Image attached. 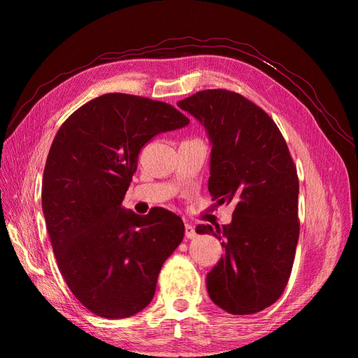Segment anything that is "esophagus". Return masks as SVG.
<instances>
[{"mask_svg":"<svg viewBox=\"0 0 358 358\" xmlns=\"http://www.w3.org/2000/svg\"><path fill=\"white\" fill-rule=\"evenodd\" d=\"M196 231H194V228L192 227V224H189V223H185V236L189 238V239H193V238H196Z\"/></svg>","mask_w":358,"mask_h":358,"instance_id":"34e87169","label":"esophagus"}]
</instances>
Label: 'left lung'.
Listing matches in <instances>:
<instances>
[{"mask_svg":"<svg viewBox=\"0 0 358 358\" xmlns=\"http://www.w3.org/2000/svg\"><path fill=\"white\" fill-rule=\"evenodd\" d=\"M212 142L209 192L234 203L232 222L212 234L224 255L208 274L213 303L232 315L271 306L285 292L299 241V178L287 143L267 113L228 90H203L177 103Z\"/></svg>","mask_w":358,"mask_h":358,"instance_id":"1","label":"left lung"}]
</instances>
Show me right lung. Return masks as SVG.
Masks as SVG:
<instances>
[{
	"instance_id": "add662e5",
	"label": "right lung",
	"mask_w": 358,
	"mask_h": 358,
	"mask_svg": "<svg viewBox=\"0 0 358 358\" xmlns=\"http://www.w3.org/2000/svg\"><path fill=\"white\" fill-rule=\"evenodd\" d=\"M190 123L171 104L104 94L56 134L43 171L42 209L68 287L92 313L129 317L152 300L165 259L180 245V216L122 206L142 146Z\"/></svg>"
}]
</instances>
